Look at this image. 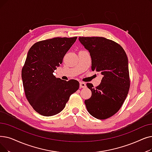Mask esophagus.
<instances>
[{"label":"esophagus","mask_w":152,"mask_h":152,"mask_svg":"<svg viewBox=\"0 0 152 152\" xmlns=\"http://www.w3.org/2000/svg\"><path fill=\"white\" fill-rule=\"evenodd\" d=\"M80 88H85L86 87V83L84 82H80Z\"/></svg>","instance_id":"esophagus-1"}]
</instances>
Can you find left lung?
<instances>
[{
    "label": "left lung",
    "instance_id": "obj_1",
    "mask_svg": "<svg viewBox=\"0 0 152 152\" xmlns=\"http://www.w3.org/2000/svg\"><path fill=\"white\" fill-rule=\"evenodd\" d=\"M89 52L92 71L101 72V84L96 88L87 83L92 96L84 103L89 113L98 119L114 115L121 107L130 88L128 58L120 45L104 37H79Z\"/></svg>",
    "mask_w": 152,
    "mask_h": 152
}]
</instances>
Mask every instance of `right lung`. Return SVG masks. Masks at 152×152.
I'll return each instance as SVG.
<instances>
[{
	"label": "right lung",
	"instance_id": "1",
	"mask_svg": "<svg viewBox=\"0 0 152 152\" xmlns=\"http://www.w3.org/2000/svg\"><path fill=\"white\" fill-rule=\"evenodd\" d=\"M77 37H56L37 42L30 48L22 70L25 94L38 114L52 116L64 108L80 87L76 80L56 78L53 72Z\"/></svg>",
	"mask_w": 152,
	"mask_h": 152
}]
</instances>
